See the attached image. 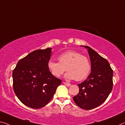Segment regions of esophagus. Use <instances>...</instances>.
Listing matches in <instances>:
<instances>
[{
	"instance_id": "1",
	"label": "esophagus",
	"mask_w": 125,
	"mask_h": 125,
	"mask_svg": "<svg viewBox=\"0 0 125 125\" xmlns=\"http://www.w3.org/2000/svg\"><path fill=\"white\" fill-rule=\"evenodd\" d=\"M63 83H64L65 85H66V86H68V87H69V86H71V84H70V83H67V82H63Z\"/></svg>"
}]
</instances>
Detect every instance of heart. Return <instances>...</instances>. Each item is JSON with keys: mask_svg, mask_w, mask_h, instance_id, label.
Masks as SVG:
<instances>
[{"mask_svg": "<svg viewBox=\"0 0 125 125\" xmlns=\"http://www.w3.org/2000/svg\"><path fill=\"white\" fill-rule=\"evenodd\" d=\"M58 62L50 60L47 63L49 71L55 77H60L66 70L65 78L80 81L86 78L91 72L89 59L76 51H68L62 53L58 55Z\"/></svg>", "mask_w": 125, "mask_h": 125, "instance_id": "b5f03b06", "label": "heart"}]
</instances>
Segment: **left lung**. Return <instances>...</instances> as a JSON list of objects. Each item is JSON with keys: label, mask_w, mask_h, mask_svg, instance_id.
Returning <instances> with one entry per match:
<instances>
[{"label": "left lung", "mask_w": 125, "mask_h": 125, "mask_svg": "<svg viewBox=\"0 0 125 125\" xmlns=\"http://www.w3.org/2000/svg\"><path fill=\"white\" fill-rule=\"evenodd\" d=\"M88 49L91 72L87 80L78 84L80 91L73 99L78 107L86 110L101 105L107 98L113 87V70L106 59L90 47Z\"/></svg>", "instance_id": "8db88e82"}]
</instances>
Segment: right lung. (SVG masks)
<instances>
[{"label":"right lung","mask_w":125,"mask_h":125,"mask_svg":"<svg viewBox=\"0 0 125 125\" xmlns=\"http://www.w3.org/2000/svg\"><path fill=\"white\" fill-rule=\"evenodd\" d=\"M51 51L48 48L33 51L20 59L13 71L14 91L19 100L31 108L46 105L62 82L47 67Z\"/></svg>","instance_id":"1"}]
</instances>
